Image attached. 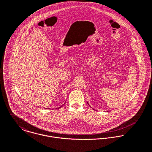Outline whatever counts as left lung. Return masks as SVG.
Instances as JSON below:
<instances>
[{"label":"left lung","mask_w":152,"mask_h":152,"mask_svg":"<svg viewBox=\"0 0 152 152\" xmlns=\"http://www.w3.org/2000/svg\"><path fill=\"white\" fill-rule=\"evenodd\" d=\"M89 107H90V105H89Z\"/></svg>","instance_id":"obj_1"}]
</instances>
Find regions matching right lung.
<instances>
[{
    "label": "right lung",
    "instance_id": "right-lung-1",
    "mask_svg": "<svg viewBox=\"0 0 152 152\" xmlns=\"http://www.w3.org/2000/svg\"><path fill=\"white\" fill-rule=\"evenodd\" d=\"M61 107H62V106H61ZM60 107H59V108H56V109H57L60 108Z\"/></svg>",
    "mask_w": 152,
    "mask_h": 152
}]
</instances>
